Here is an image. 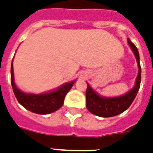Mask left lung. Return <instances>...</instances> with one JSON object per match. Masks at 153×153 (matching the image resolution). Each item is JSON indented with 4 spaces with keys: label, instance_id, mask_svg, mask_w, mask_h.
Returning <instances> with one entry per match:
<instances>
[{
    "label": "left lung",
    "instance_id": "8db88e82",
    "mask_svg": "<svg viewBox=\"0 0 153 153\" xmlns=\"http://www.w3.org/2000/svg\"><path fill=\"white\" fill-rule=\"evenodd\" d=\"M128 43L135 56L136 61L138 64L139 71L134 86L133 87V88H131L128 92H127L123 95L117 96V97H105L100 95L87 82L88 88L86 90V101H87L86 106L92 114L96 115L98 117H111L121 114L130 106V105L132 104L136 96L140 86V79H141L140 55L137 48L128 38Z\"/></svg>",
    "mask_w": 153,
    "mask_h": 153
}]
</instances>
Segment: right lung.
<instances>
[{
    "instance_id": "add662e5",
    "label": "right lung",
    "mask_w": 153,
    "mask_h": 153,
    "mask_svg": "<svg viewBox=\"0 0 153 153\" xmlns=\"http://www.w3.org/2000/svg\"><path fill=\"white\" fill-rule=\"evenodd\" d=\"M76 80L64 83L58 88L43 94H27L21 91L16 86L14 82V74L13 62L11 65V84L13 90L21 105L30 111L36 114L45 115L52 113L61 107L64 104V100L70 89L74 85Z\"/></svg>"
}]
</instances>
